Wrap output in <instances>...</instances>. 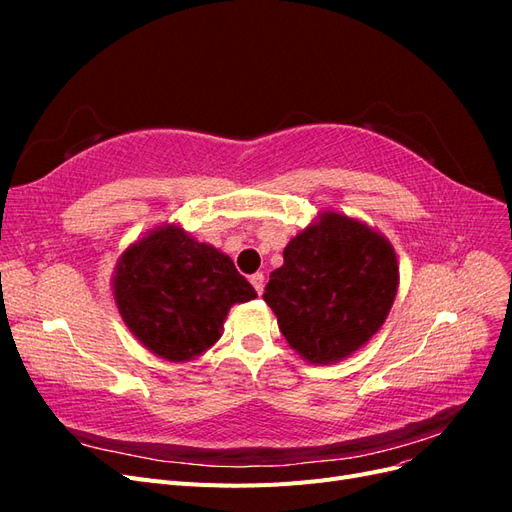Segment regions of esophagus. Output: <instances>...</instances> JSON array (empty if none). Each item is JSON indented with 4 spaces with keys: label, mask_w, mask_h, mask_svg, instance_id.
I'll return each mask as SVG.
<instances>
[{
    "label": "esophagus",
    "mask_w": 512,
    "mask_h": 512,
    "mask_svg": "<svg viewBox=\"0 0 512 512\" xmlns=\"http://www.w3.org/2000/svg\"><path fill=\"white\" fill-rule=\"evenodd\" d=\"M250 282H252V286L256 288L258 294H262V290H265V275H262V273H254L250 277Z\"/></svg>",
    "instance_id": "esophagus-1"
}]
</instances>
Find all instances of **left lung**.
I'll list each match as a JSON object with an SVG mask.
<instances>
[{
	"label": "left lung",
	"instance_id": "left-lung-1",
	"mask_svg": "<svg viewBox=\"0 0 512 512\" xmlns=\"http://www.w3.org/2000/svg\"><path fill=\"white\" fill-rule=\"evenodd\" d=\"M399 286L395 247L339 211H320L284 247L262 299L288 346L314 365L348 359L389 316Z\"/></svg>",
	"mask_w": 512,
	"mask_h": 512
}]
</instances>
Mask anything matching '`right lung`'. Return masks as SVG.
<instances>
[{"mask_svg": "<svg viewBox=\"0 0 512 512\" xmlns=\"http://www.w3.org/2000/svg\"><path fill=\"white\" fill-rule=\"evenodd\" d=\"M111 286L130 333L173 363L207 352L222 337L228 309L258 297L230 256L175 222L130 243Z\"/></svg>", "mask_w": 512, "mask_h": 512, "instance_id": "right-lung-1", "label": "right lung"}]
</instances>
